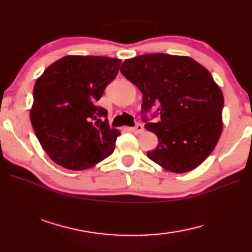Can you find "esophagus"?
Returning <instances> with one entry per match:
<instances>
[{"label": "esophagus", "instance_id": "1", "mask_svg": "<svg viewBox=\"0 0 252 252\" xmlns=\"http://www.w3.org/2000/svg\"><path fill=\"white\" fill-rule=\"evenodd\" d=\"M131 131L133 132V133H142V132L144 131V127H143V126L141 125V123H136V125L132 127L131 129Z\"/></svg>", "mask_w": 252, "mask_h": 252}]
</instances>
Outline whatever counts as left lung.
I'll return each instance as SVG.
<instances>
[{
    "label": "left lung",
    "mask_w": 252,
    "mask_h": 252,
    "mask_svg": "<svg viewBox=\"0 0 252 252\" xmlns=\"http://www.w3.org/2000/svg\"><path fill=\"white\" fill-rule=\"evenodd\" d=\"M120 71L142 92L144 126L158 136L149 159L174 173L201 164L222 132L223 95L210 72L189 57L164 53L126 60ZM152 107L156 123L145 117Z\"/></svg>",
    "instance_id": "1"
}]
</instances>
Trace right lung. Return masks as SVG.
Listing matches in <instances>:
<instances>
[{"instance_id":"add662e5","label":"right lung","mask_w":252,"mask_h":252,"mask_svg":"<svg viewBox=\"0 0 252 252\" xmlns=\"http://www.w3.org/2000/svg\"><path fill=\"white\" fill-rule=\"evenodd\" d=\"M121 60L67 55L45 69L33 89L30 118L43 150L55 163L85 170L112 155L120 131L96 105L116 79Z\"/></svg>"}]
</instances>
